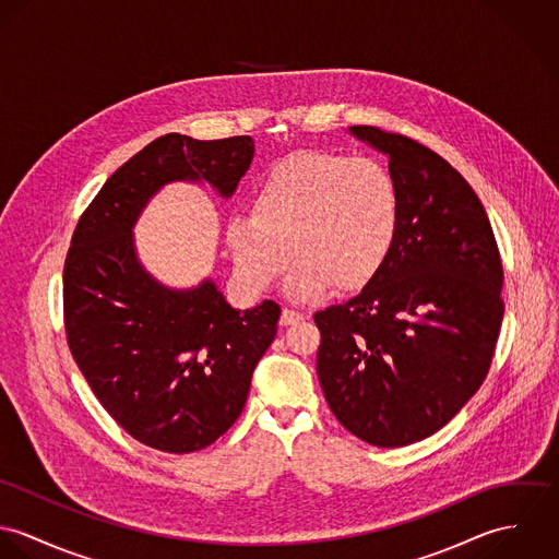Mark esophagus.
I'll list each match as a JSON object with an SVG mask.
<instances>
[{"label":"esophagus","instance_id":"34e87169","mask_svg":"<svg viewBox=\"0 0 559 559\" xmlns=\"http://www.w3.org/2000/svg\"><path fill=\"white\" fill-rule=\"evenodd\" d=\"M306 319V314L304 312H299V310H290V308H284L282 310V319L280 322L286 326V324H295V322H299V320Z\"/></svg>","mask_w":559,"mask_h":559}]
</instances>
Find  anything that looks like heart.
Listing matches in <instances>:
<instances>
[{
	"instance_id": "1",
	"label": "heart",
	"mask_w": 559,
	"mask_h": 559,
	"mask_svg": "<svg viewBox=\"0 0 559 559\" xmlns=\"http://www.w3.org/2000/svg\"><path fill=\"white\" fill-rule=\"evenodd\" d=\"M402 219L394 174L379 160L297 153L275 163L251 193V213L226 222V245L240 282L266 290L299 258L286 293L310 299L361 290L392 258Z\"/></svg>"
}]
</instances>
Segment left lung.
Wrapping results in <instances>:
<instances>
[{
	"label": "left lung",
	"instance_id": "left-lung-1",
	"mask_svg": "<svg viewBox=\"0 0 559 559\" xmlns=\"http://www.w3.org/2000/svg\"><path fill=\"white\" fill-rule=\"evenodd\" d=\"M348 133L390 157L402 219L381 275L314 314L317 370L348 432L402 448L435 435L478 392L503 319V269L476 191L448 160L377 127Z\"/></svg>",
	"mask_w": 559,
	"mask_h": 559
}]
</instances>
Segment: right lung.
I'll return each mask as SVG.
<instances>
[{"mask_svg": "<svg viewBox=\"0 0 559 559\" xmlns=\"http://www.w3.org/2000/svg\"><path fill=\"white\" fill-rule=\"evenodd\" d=\"M249 135L200 142L167 133L118 167L81 215L64 262V324L94 396L140 443L198 452L240 415L251 374L277 333L280 306L235 310L206 277L176 290L138 258L133 228L169 182L237 191Z\"/></svg>", "mask_w": 559, "mask_h": 559, "instance_id": "add662e5", "label": "right lung"}]
</instances>
